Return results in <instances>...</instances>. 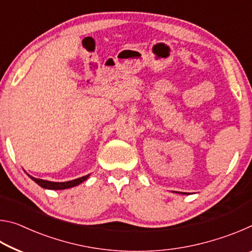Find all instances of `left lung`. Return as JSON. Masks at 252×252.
I'll list each match as a JSON object with an SVG mask.
<instances>
[{
	"label": "left lung",
	"mask_w": 252,
	"mask_h": 252,
	"mask_svg": "<svg viewBox=\"0 0 252 252\" xmlns=\"http://www.w3.org/2000/svg\"><path fill=\"white\" fill-rule=\"evenodd\" d=\"M179 193H181V192H179ZM183 194H186V192H183Z\"/></svg>",
	"instance_id": "obj_1"
}]
</instances>
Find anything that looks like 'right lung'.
I'll list each match as a JSON object with an SVG mask.
<instances>
[{
	"label": "right lung",
	"instance_id": "add662e5",
	"mask_svg": "<svg viewBox=\"0 0 252 252\" xmlns=\"http://www.w3.org/2000/svg\"><path fill=\"white\" fill-rule=\"evenodd\" d=\"M28 176L32 179L34 182H36L37 185L40 187L44 188V189H50V190H63V189H69V188L72 187H75L80 185V183H82L83 181L87 180L89 178L90 174H88V176H84V177H81L78 179H74V180H71V181H65V182H52V181H48V180H42V179H37V178H34L32 176Z\"/></svg>",
	"mask_w": 252,
	"mask_h": 252
}]
</instances>
